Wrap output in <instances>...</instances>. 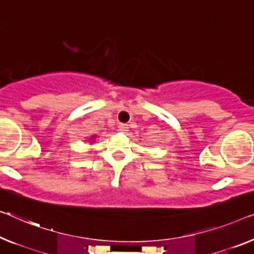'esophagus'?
<instances>
[{
  "label": "esophagus",
  "instance_id": "34e87169",
  "mask_svg": "<svg viewBox=\"0 0 254 254\" xmlns=\"http://www.w3.org/2000/svg\"><path fill=\"white\" fill-rule=\"evenodd\" d=\"M119 128L121 131H127V124H123V123H121L120 126H119Z\"/></svg>",
  "mask_w": 254,
  "mask_h": 254
}]
</instances>
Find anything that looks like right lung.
<instances>
[{"label": "right lung", "mask_w": 254, "mask_h": 254, "mask_svg": "<svg viewBox=\"0 0 254 254\" xmlns=\"http://www.w3.org/2000/svg\"><path fill=\"white\" fill-rule=\"evenodd\" d=\"M93 138H96V137H94V135H92V137H91V138H90V140H94Z\"/></svg>", "instance_id": "1"}]
</instances>
